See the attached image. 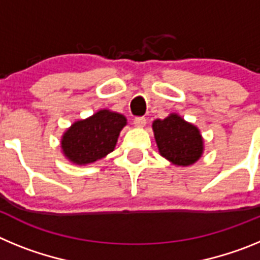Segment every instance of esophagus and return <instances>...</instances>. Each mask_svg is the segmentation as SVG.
<instances>
[{"instance_id": "esophagus-1", "label": "esophagus", "mask_w": 260, "mask_h": 260, "mask_svg": "<svg viewBox=\"0 0 260 260\" xmlns=\"http://www.w3.org/2000/svg\"><path fill=\"white\" fill-rule=\"evenodd\" d=\"M147 123V119L144 117H135L134 118V125L137 127H144Z\"/></svg>"}]
</instances>
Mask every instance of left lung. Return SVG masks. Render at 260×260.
<instances>
[{
    "instance_id": "obj_1",
    "label": "left lung",
    "mask_w": 260,
    "mask_h": 260,
    "mask_svg": "<svg viewBox=\"0 0 260 260\" xmlns=\"http://www.w3.org/2000/svg\"><path fill=\"white\" fill-rule=\"evenodd\" d=\"M158 152L174 165L187 167L197 162L203 153V138L197 126L172 113L152 123Z\"/></svg>"
}]
</instances>
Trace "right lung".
<instances>
[{
	"mask_svg": "<svg viewBox=\"0 0 260 260\" xmlns=\"http://www.w3.org/2000/svg\"><path fill=\"white\" fill-rule=\"evenodd\" d=\"M125 125L126 117L122 114L99 110L93 116L74 122L63 133L62 152L77 165L98 161L114 150Z\"/></svg>",
	"mask_w": 260,
	"mask_h": 260,
	"instance_id": "obj_1",
	"label": "right lung"
}]
</instances>
